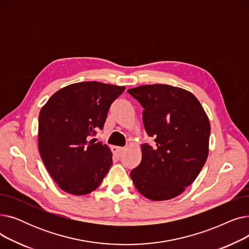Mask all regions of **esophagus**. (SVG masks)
<instances>
[{
    "label": "esophagus",
    "instance_id": "obj_1",
    "mask_svg": "<svg viewBox=\"0 0 249 249\" xmlns=\"http://www.w3.org/2000/svg\"><path fill=\"white\" fill-rule=\"evenodd\" d=\"M112 152L116 156H121L123 154V152H124V148L123 147H119V146H113L112 147Z\"/></svg>",
    "mask_w": 249,
    "mask_h": 249
}]
</instances>
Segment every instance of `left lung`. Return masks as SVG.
I'll list each match as a JSON object with an SVG mask.
<instances>
[{"mask_svg":"<svg viewBox=\"0 0 249 249\" xmlns=\"http://www.w3.org/2000/svg\"><path fill=\"white\" fill-rule=\"evenodd\" d=\"M143 107L145 131L155 145H141L142 160L130 176L137 191L152 201L180 195L196 179L209 153L210 122L192 93L168 85L128 89Z\"/></svg>","mask_w":249,"mask_h":249,"instance_id":"1","label":"left lung"}]
</instances>
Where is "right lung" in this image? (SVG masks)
Wrapping results in <instances>:
<instances>
[{
  "label": "right lung",
  "mask_w": 249,
  "mask_h": 249,
  "mask_svg": "<svg viewBox=\"0 0 249 249\" xmlns=\"http://www.w3.org/2000/svg\"><path fill=\"white\" fill-rule=\"evenodd\" d=\"M125 90L99 82L60 89L39 113L38 148L58 187L71 195L96 190L113 163L107 144L90 137L103 129L112 103Z\"/></svg>",
  "instance_id": "add662e5"
}]
</instances>
